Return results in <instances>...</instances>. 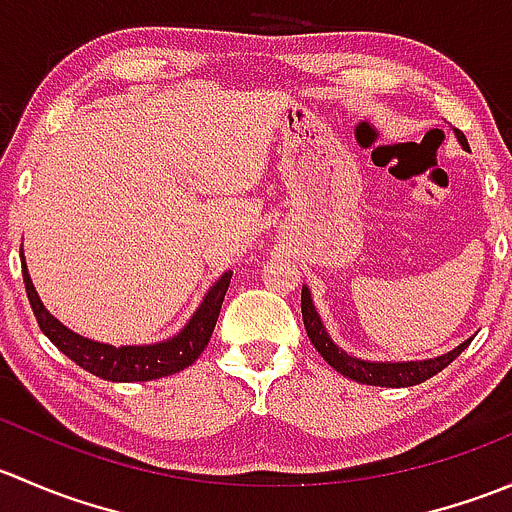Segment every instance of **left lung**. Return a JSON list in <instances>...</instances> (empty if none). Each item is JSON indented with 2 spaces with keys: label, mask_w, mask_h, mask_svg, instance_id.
Here are the masks:
<instances>
[{
  "label": "left lung",
  "mask_w": 512,
  "mask_h": 512,
  "mask_svg": "<svg viewBox=\"0 0 512 512\" xmlns=\"http://www.w3.org/2000/svg\"><path fill=\"white\" fill-rule=\"evenodd\" d=\"M456 131L458 143L468 151V141L458 128ZM302 319H304V329H307L309 342L314 344L322 359L327 361L332 369H337L339 374L347 376V379L359 381V384H369V386H386V389H401V386H416L421 381L431 379L436 376L438 371L446 369L463 349L471 344V339H466L463 344H458L456 349H451L448 354L436 356V359H421V361H369V359H359V356H352L344 352L332 337H329L327 327H324L322 317H319L317 307L312 302V294H309V287H302Z\"/></svg>",
  "instance_id": "1"
}]
</instances>
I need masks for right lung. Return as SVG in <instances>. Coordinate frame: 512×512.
Listing matches in <instances>:
<instances>
[{
	"label": "right lung",
	"instance_id": "add662e5",
	"mask_svg": "<svg viewBox=\"0 0 512 512\" xmlns=\"http://www.w3.org/2000/svg\"><path fill=\"white\" fill-rule=\"evenodd\" d=\"M22 255V252H19ZM22 277L24 287H27L29 304L34 309V317L39 322L41 332L51 339L59 352H64L71 361L86 369L89 374L98 376L106 381H153L163 379V376L178 374L185 366L193 364L203 349L208 347L210 337H213L215 322H218L220 307L227 287H230L232 272L227 270L215 280V285L205 292L203 302L195 309L193 317L185 322V327L170 339L156 344H126V347H113V344L94 342L89 337H81L74 329L61 324L44 302L36 294V287L29 277L27 262L22 255Z\"/></svg>",
	"mask_w": 512,
	"mask_h": 512
}]
</instances>
